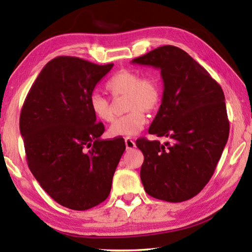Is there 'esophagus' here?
<instances>
[{"label":"esophagus","instance_id":"esophagus-1","mask_svg":"<svg viewBox=\"0 0 252 252\" xmlns=\"http://www.w3.org/2000/svg\"><path fill=\"white\" fill-rule=\"evenodd\" d=\"M125 142H126V147L127 150H131V149L135 148V142H134L132 139L126 138V139L125 140Z\"/></svg>","mask_w":252,"mask_h":252}]
</instances>
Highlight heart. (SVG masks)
<instances>
[{"instance_id":"heart-1","label":"heart","mask_w":252,"mask_h":252,"mask_svg":"<svg viewBox=\"0 0 252 252\" xmlns=\"http://www.w3.org/2000/svg\"><path fill=\"white\" fill-rule=\"evenodd\" d=\"M105 89L113 99L125 97L123 110L127 112L109 127V135L113 138H129L138 134L147 122L143 111L147 113L155 112L161 104L162 85L155 75L141 76L139 72L121 70L111 76ZM90 108L101 121L111 122L114 119L110 101L99 93L91 95Z\"/></svg>"}]
</instances>
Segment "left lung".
Returning a JSON list of instances; mask_svg holds the SVG:
<instances>
[{"label":"left lung","mask_w":252,"mask_h":252,"mask_svg":"<svg viewBox=\"0 0 252 252\" xmlns=\"http://www.w3.org/2000/svg\"><path fill=\"white\" fill-rule=\"evenodd\" d=\"M160 69L163 94L149 133L168 136L161 144L136 140L144 161L146 192L168 202L197 195L210 180L228 141L229 120L222 89L186 51L163 45L132 60Z\"/></svg>","instance_id":"1"}]
</instances>
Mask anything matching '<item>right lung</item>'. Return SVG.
Masks as SVG:
<instances>
[{
    "label": "right lung",
    "mask_w": 252,
    "mask_h": 252,
    "mask_svg": "<svg viewBox=\"0 0 252 252\" xmlns=\"http://www.w3.org/2000/svg\"><path fill=\"white\" fill-rule=\"evenodd\" d=\"M113 64L58 57L42 69L20 114L28 165L51 198L88 210L109 197L126 150L123 138L102 140V122L90 108L97 82Z\"/></svg>",
    "instance_id": "obj_1"
}]
</instances>
